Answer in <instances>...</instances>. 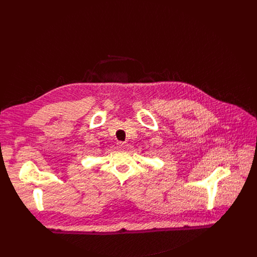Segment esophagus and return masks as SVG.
Segmentation results:
<instances>
[{"label":"esophagus","instance_id":"esophagus-1","mask_svg":"<svg viewBox=\"0 0 257 257\" xmlns=\"http://www.w3.org/2000/svg\"><path fill=\"white\" fill-rule=\"evenodd\" d=\"M128 144L126 143V142H118V148L119 149H126V146H127Z\"/></svg>","mask_w":257,"mask_h":257}]
</instances>
